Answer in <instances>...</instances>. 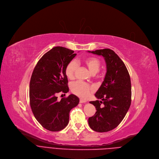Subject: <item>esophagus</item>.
Returning <instances> with one entry per match:
<instances>
[{
	"mask_svg": "<svg viewBox=\"0 0 159 159\" xmlns=\"http://www.w3.org/2000/svg\"><path fill=\"white\" fill-rule=\"evenodd\" d=\"M87 102H86V101H85V100H84V99H80V103H86Z\"/></svg>",
	"mask_w": 159,
	"mask_h": 159,
	"instance_id": "esophagus-1",
	"label": "esophagus"
}]
</instances>
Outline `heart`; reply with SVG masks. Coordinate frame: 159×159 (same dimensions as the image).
<instances>
[{"label": "heart", "mask_w": 159, "mask_h": 159, "mask_svg": "<svg viewBox=\"0 0 159 159\" xmlns=\"http://www.w3.org/2000/svg\"><path fill=\"white\" fill-rule=\"evenodd\" d=\"M79 61V60L78 61ZM82 62L88 68L92 74H96L99 70L101 66L100 60L95 57H89L82 60ZM77 67V64L75 61H70L66 66L65 72L69 79H73ZM71 91L74 94L79 97L86 99L90 94L91 91V85L82 81H76L71 85Z\"/></svg>", "instance_id": "b5f03b06"}]
</instances>
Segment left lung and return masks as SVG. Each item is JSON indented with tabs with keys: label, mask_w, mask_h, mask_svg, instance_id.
Listing matches in <instances>:
<instances>
[{
	"label": "left lung",
	"mask_w": 159,
	"mask_h": 159,
	"mask_svg": "<svg viewBox=\"0 0 159 159\" xmlns=\"http://www.w3.org/2000/svg\"><path fill=\"white\" fill-rule=\"evenodd\" d=\"M103 56L107 63V74L95 96L93 104L96 111L88 119L90 127L94 131L104 133L117 127L131 103V83L128 70L119 56L113 50L103 49L89 51Z\"/></svg>",
	"instance_id": "obj_1"
}]
</instances>
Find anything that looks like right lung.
Segmentation results:
<instances>
[{
    "label": "right lung",
    "instance_id": "1",
    "mask_svg": "<svg viewBox=\"0 0 159 159\" xmlns=\"http://www.w3.org/2000/svg\"><path fill=\"white\" fill-rule=\"evenodd\" d=\"M74 51L57 46L47 52L37 62L30 82V105L39 124L50 131H60L68 124L70 110L79 103L74 94L57 101V93L69 91L65 70L76 56Z\"/></svg>",
    "mask_w": 159,
    "mask_h": 159
}]
</instances>
